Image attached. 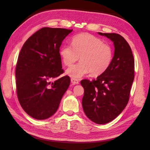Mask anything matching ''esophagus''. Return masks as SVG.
Instances as JSON below:
<instances>
[{
  "label": "esophagus",
  "instance_id": "esophagus-1",
  "mask_svg": "<svg viewBox=\"0 0 150 150\" xmlns=\"http://www.w3.org/2000/svg\"><path fill=\"white\" fill-rule=\"evenodd\" d=\"M71 83L73 84V85L78 84L79 83V81L77 80V79H74V78H71Z\"/></svg>",
  "mask_w": 150,
  "mask_h": 150
}]
</instances>
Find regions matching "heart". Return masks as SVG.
<instances>
[{
  "mask_svg": "<svg viewBox=\"0 0 150 150\" xmlns=\"http://www.w3.org/2000/svg\"><path fill=\"white\" fill-rule=\"evenodd\" d=\"M59 54L63 63L69 67L74 64L80 56L81 61L66 71L74 79H79L89 72L94 76L103 74L111 66L113 59L111 46L88 33L74 36L71 46H63Z\"/></svg>",
  "mask_w": 150,
  "mask_h": 150,
  "instance_id": "heart-1",
  "label": "heart"
}]
</instances>
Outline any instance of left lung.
Returning <instances> with one entry per match:
<instances>
[{"label":"left lung","instance_id":"obj_1","mask_svg":"<svg viewBox=\"0 0 150 150\" xmlns=\"http://www.w3.org/2000/svg\"><path fill=\"white\" fill-rule=\"evenodd\" d=\"M114 43L115 54L108 70L91 81L83 79L84 112L89 120L102 125L112 121L128 104L134 78V60L128 42L116 33H101Z\"/></svg>","mask_w":150,"mask_h":150}]
</instances>
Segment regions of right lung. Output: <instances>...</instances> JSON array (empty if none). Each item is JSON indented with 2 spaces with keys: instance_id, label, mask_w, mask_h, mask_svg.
I'll list each match as a JSON object with an SVG mask.
<instances>
[{
  "instance_id": "right-lung-1",
  "label": "right lung",
  "mask_w": 150,
  "mask_h": 150,
  "mask_svg": "<svg viewBox=\"0 0 150 150\" xmlns=\"http://www.w3.org/2000/svg\"><path fill=\"white\" fill-rule=\"evenodd\" d=\"M72 29L43 28L22 46L16 67V91L22 109L33 118L42 120L55 113L71 79L56 78L62 69L59 48Z\"/></svg>"
}]
</instances>
